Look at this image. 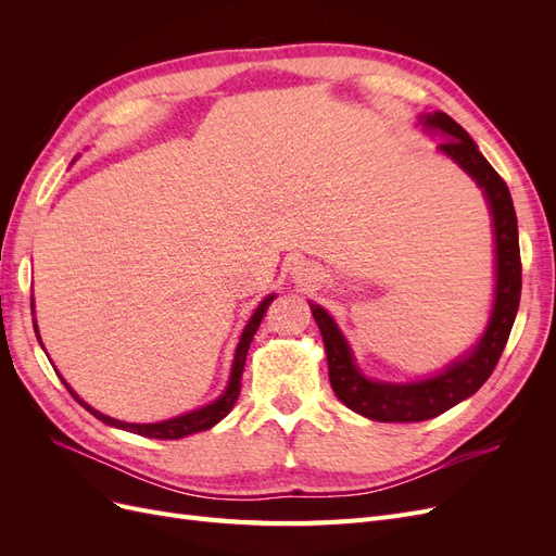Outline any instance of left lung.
<instances>
[{
    "label": "left lung",
    "instance_id": "obj_1",
    "mask_svg": "<svg viewBox=\"0 0 556 556\" xmlns=\"http://www.w3.org/2000/svg\"><path fill=\"white\" fill-rule=\"evenodd\" d=\"M419 123L431 131L443 134L445 141L439 143L441 153L457 162L480 185L486 201H490L496 237V301L490 327H486L473 352L454 362L441 376L406 384L366 380L352 362V352L331 315H327L325 308L311 304L315 323L323 331L331 390L350 410L376 419V422H422V419L441 415L470 394H476L484 380L492 376L501 352L508 343L521 294L517 215L506 180L484 160L468 131L459 123H454L447 113L439 111L433 115H422Z\"/></svg>",
    "mask_w": 556,
    "mask_h": 556
}]
</instances>
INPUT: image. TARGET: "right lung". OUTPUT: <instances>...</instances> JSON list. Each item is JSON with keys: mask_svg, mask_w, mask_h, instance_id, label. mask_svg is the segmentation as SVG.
<instances>
[{"mask_svg": "<svg viewBox=\"0 0 556 556\" xmlns=\"http://www.w3.org/2000/svg\"><path fill=\"white\" fill-rule=\"evenodd\" d=\"M276 296H266L260 308L255 311V315L250 317V323L245 325L243 333H241V341L237 345V355H233V364H231V376H229V384L225 394L208 403V406L199 408V410H192L188 415H180V417H174V419H166V422H157V425H129V422H121V419H113L109 415H102L99 410L90 408L86 401H80L70 384L64 382L66 390L72 392V396L80 403L83 408L90 410L97 419H102L104 425L109 427H115V429H125V431H131V433H139V435H146V439H160V441H176V439H182V435H190V433H197V431H206L211 429L213 425L220 422V419L233 408V403H237L239 394H241V378H243V366H245V357H248V348L252 343V336L257 333L260 325H262V317L266 313V308L271 306V301ZM37 339H39V331H37Z\"/></svg>", "mask_w": 556, "mask_h": 556, "instance_id": "add662e5", "label": "right lung"}]
</instances>
